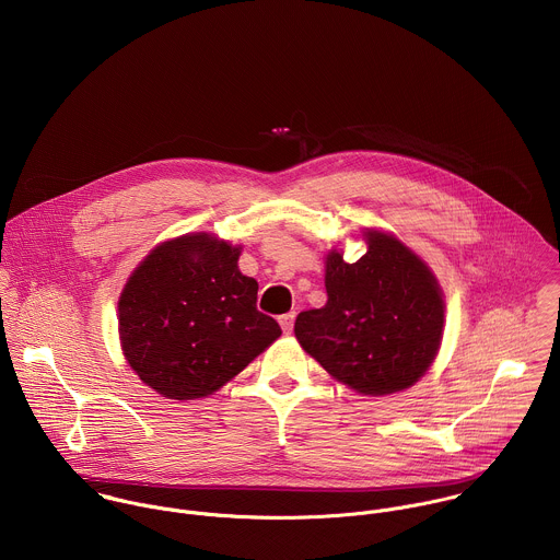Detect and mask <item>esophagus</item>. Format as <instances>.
I'll return each mask as SVG.
<instances>
[{
  "label": "esophagus",
  "mask_w": 560,
  "mask_h": 560,
  "mask_svg": "<svg viewBox=\"0 0 560 560\" xmlns=\"http://www.w3.org/2000/svg\"><path fill=\"white\" fill-rule=\"evenodd\" d=\"M293 322H295V313H287V315H282V317H280V326H282V330H284L287 335H291V330H293Z\"/></svg>",
  "instance_id": "esophagus-1"
}]
</instances>
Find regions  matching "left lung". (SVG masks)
Returning <instances> with one entry per match:
<instances>
[{
    "mask_svg": "<svg viewBox=\"0 0 560 560\" xmlns=\"http://www.w3.org/2000/svg\"><path fill=\"white\" fill-rule=\"evenodd\" d=\"M368 254L326 258L324 308L298 315L302 348L337 380L365 395L415 384L443 335V298L430 269L395 236L370 232Z\"/></svg>",
    "mask_w": 560,
    "mask_h": 560,
    "instance_id": "8db88e82",
    "label": "left lung"
}]
</instances>
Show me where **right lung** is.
<instances>
[{
  "label": "right lung",
  "mask_w": 560,
  "mask_h": 560,
  "mask_svg": "<svg viewBox=\"0 0 560 560\" xmlns=\"http://www.w3.org/2000/svg\"><path fill=\"white\" fill-rule=\"evenodd\" d=\"M241 249L208 234L167 241L130 276L119 300L121 348L137 375L170 399L214 393L280 335L256 308L258 282Z\"/></svg>",
  "instance_id": "1"
}]
</instances>
